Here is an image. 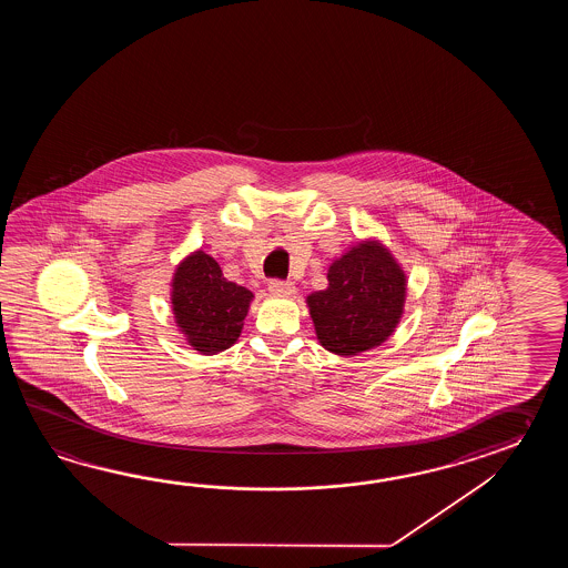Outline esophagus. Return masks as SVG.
I'll list each match as a JSON object with an SVG mask.
<instances>
[{"label": "esophagus", "mask_w": 568, "mask_h": 568, "mask_svg": "<svg viewBox=\"0 0 568 568\" xmlns=\"http://www.w3.org/2000/svg\"><path fill=\"white\" fill-rule=\"evenodd\" d=\"M267 288H270L272 294H278V296H290V294L296 292L294 284L290 280H270Z\"/></svg>", "instance_id": "1"}]
</instances>
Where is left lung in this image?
<instances>
[{
	"instance_id": "8db88e82",
	"label": "left lung",
	"mask_w": 568,
	"mask_h": 568,
	"mask_svg": "<svg viewBox=\"0 0 568 568\" xmlns=\"http://www.w3.org/2000/svg\"><path fill=\"white\" fill-rule=\"evenodd\" d=\"M328 288L311 294L316 337L337 355L377 347L398 325L406 276L379 243H359L328 267Z\"/></svg>"
}]
</instances>
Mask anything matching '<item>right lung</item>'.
Here are the masks:
<instances>
[{
  "label": "right lung",
  "mask_w": 568,
  "mask_h": 568,
  "mask_svg": "<svg viewBox=\"0 0 568 568\" xmlns=\"http://www.w3.org/2000/svg\"><path fill=\"white\" fill-rule=\"evenodd\" d=\"M254 294L223 272L211 255L196 252L182 262L172 282V311L194 349L213 355L230 349L242 333Z\"/></svg>",
  "instance_id": "add662e5"
}]
</instances>
